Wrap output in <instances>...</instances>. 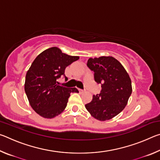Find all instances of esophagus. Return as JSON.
Here are the masks:
<instances>
[{"label": "esophagus", "instance_id": "34e87169", "mask_svg": "<svg viewBox=\"0 0 160 160\" xmlns=\"http://www.w3.org/2000/svg\"><path fill=\"white\" fill-rule=\"evenodd\" d=\"M79 91L80 92H85V90H82V89H79Z\"/></svg>", "mask_w": 160, "mask_h": 160}]
</instances>
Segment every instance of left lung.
Segmentation results:
<instances>
[{"label":"left lung","instance_id":"left-lung-1","mask_svg":"<svg viewBox=\"0 0 160 160\" xmlns=\"http://www.w3.org/2000/svg\"><path fill=\"white\" fill-rule=\"evenodd\" d=\"M87 66L94 71V80L101 84L102 90L93 95L85 108L94 118L109 120L126 106L132 93L131 78L120 62L112 56L90 58Z\"/></svg>","mask_w":160,"mask_h":160}]
</instances>
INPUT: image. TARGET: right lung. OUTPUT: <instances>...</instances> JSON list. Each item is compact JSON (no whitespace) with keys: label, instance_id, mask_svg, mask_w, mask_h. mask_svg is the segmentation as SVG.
Instances as JSON below:
<instances>
[{"label":"right lung","instance_id":"right-lung-1","mask_svg":"<svg viewBox=\"0 0 160 160\" xmlns=\"http://www.w3.org/2000/svg\"><path fill=\"white\" fill-rule=\"evenodd\" d=\"M79 59L62 53L57 47L42 52L34 59L26 74L25 90L32 107L38 114L52 118L63 112L71 92H79L77 88L58 85L57 80L63 75L65 69Z\"/></svg>","mask_w":160,"mask_h":160}]
</instances>
